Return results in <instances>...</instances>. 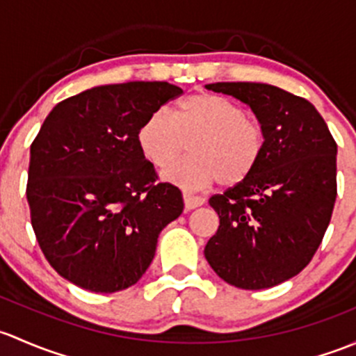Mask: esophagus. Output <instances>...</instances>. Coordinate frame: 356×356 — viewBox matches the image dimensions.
Returning a JSON list of instances; mask_svg holds the SVG:
<instances>
[{"mask_svg":"<svg viewBox=\"0 0 356 356\" xmlns=\"http://www.w3.org/2000/svg\"><path fill=\"white\" fill-rule=\"evenodd\" d=\"M183 202H185L186 211H192V209L200 207L204 204V199L199 195H192V193H183Z\"/></svg>","mask_w":356,"mask_h":356,"instance_id":"obj_1","label":"esophagus"}]
</instances>
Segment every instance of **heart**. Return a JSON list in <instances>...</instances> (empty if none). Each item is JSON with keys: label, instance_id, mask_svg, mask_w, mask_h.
Wrapping results in <instances>:
<instances>
[{"label": "heart", "instance_id": "obj_1", "mask_svg": "<svg viewBox=\"0 0 356 356\" xmlns=\"http://www.w3.org/2000/svg\"><path fill=\"white\" fill-rule=\"evenodd\" d=\"M171 118L163 111L144 120L137 134L140 152L152 166H170L186 149L190 156L164 173L171 183L195 190L221 181L236 186L247 181L267 147V131L236 102L197 92L175 104Z\"/></svg>", "mask_w": 356, "mask_h": 356}]
</instances>
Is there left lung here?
<instances>
[{
	"label": "left lung",
	"instance_id": "left-lung-1",
	"mask_svg": "<svg viewBox=\"0 0 356 356\" xmlns=\"http://www.w3.org/2000/svg\"><path fill=\"white\" fill-rule=\"evenodd\" d=\"M205 87L250 106L267 131L255 173L209 199L219 228L205 259L236 288L276 286L309 266L324 238L338 195V145L307 99L267 83Z\"/></svg>",
	"mask_w": 356,
	"mask_h": 356
}]
</instances>
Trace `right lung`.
<instances>
[{
	"label": "right lung",
	"mask_w": 356,
	"mask_h": 356,
	"mask_svg": "<svg viewBox=\"0 0 356 356\" xmlns=\"http://www.w3.org/2000/svg\"><path fill=\"white\" fill-rule=\"evenodd\" d=\"M183 90L168 82L101 86L58 102L31 145L27 200L44 257L70 283L115 293L151 266L161 229L183 212L140 152L147 116Z\"/></svg>",
	"instance_id": "right-lung-1"
}]
</instances>
